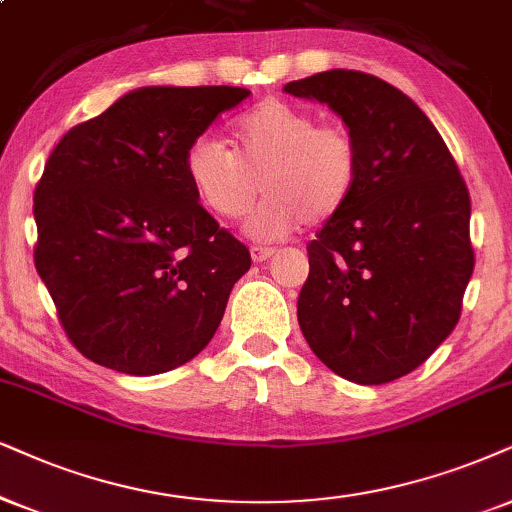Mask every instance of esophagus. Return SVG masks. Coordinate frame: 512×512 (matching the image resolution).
Returning a JSON list of instances; mask_svg holds the SVG:
<instances>
[{
    "instance_id": "34e87169",
    "label": "esophagus",
    "mask_w": 512,
    "mask_h": 512,
    "mask_svg": "<svg viewBox=\"0 0 512 512\" xmlns=\"http://www.w3.org/2000/svg\"><path fill=\"white\" fill-rule=\"evenodd\" d=\"M250 255H252V260H255V262H267L269 257L276 255V250L274 248H264V245H252Z\"/></svg>"
}]
</instances>
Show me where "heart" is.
<instances>
[{
	"label": "heart",
	"mask_w": 512,
	"mask_h": 512,
	"mask_svg": "<svg viewBox=\"0 0 512 512\" xmlns=\"http://www.w3.org/2000/svg\"><path fill=\"white\" fill-rule=\"evenodd\" d=\"M234 153L200 137L186 148L184 170L200 203L219 219H241L267 191L245 229L276 241L300 226L338 215L359 181L361 155L352 132L319 122L281 99H262L229 127Z\"/></svg>",
	"instance_id": "obj_1"
}]
</instances>
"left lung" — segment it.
Returning a JSON list of instances; mask_svg holds the SVG:
<instances>
[{"label":"left lung","instance_id":"1","mask_svg":"<svg viewBox=\"0 0 512 512\" xmlns=\"http://www.w3.org/2000/svg\"><path fill=\"white\" fill-rule=\"evenodd\" d=\"M283 89L328 103L361 155L352 198L307 245L302 335L342 378L390 383L461 319L475 269L468 186L428 115L380 77L326 70Z\"/></svg>","mask_w":512,"mask_h":512}]
</instances>
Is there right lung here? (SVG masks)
I'll return each instance as SVG.
<instances>
[{
  "label": "right lung",
  "instance_id": "1",
  "mask_svg": "<svg viewBox=\"0 0 512 512\" xmlns=\"http://www.w3.org/2000/svg\"><path fill=\"white\" fill-rule=\"evenodd\" d=\"M250 92L141 87L63 134L35 189V267L68 340L127 375L203 352L250 250L198 203L193 141Z\"/></svg>",
  "mask_w": 512,
  "mask_h": 512
}]
</instances>
